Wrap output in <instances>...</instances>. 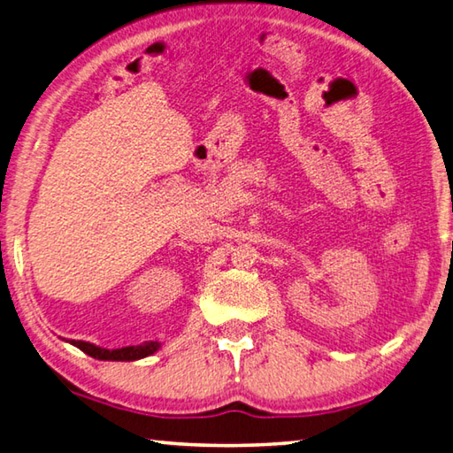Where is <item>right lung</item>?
Segmentation results:
<instances>
[{
    "label": "right lung",
    "mask_w": 453,
    "mask_h": 453,
    "mask_svg": "<svg viewBox=\"0 0 453 453\" xmlns=\"http://www.w3.org/2000/svg\"><path fill=\"white\" fill-rule=\"evenodd\" d=\"M78 349H82L88 356L94 359H102V361H137L153 356V353L161 348L158 342H145L141 345H129V348H121V349H104L97 348V345L90 342H73Z\"/></svg>",
    "instance_id": "obj_1"
}]
</instances>
